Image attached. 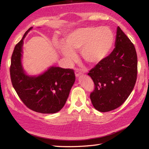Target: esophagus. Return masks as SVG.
Masks as SVG:
<instances>
[{"label":"esophagus","instance_id":"obj_1","mask_svg":"<svg viewBox=\"0 0 149 149\" xmlns=\"http://www.w3.org/2000/svg\"><path fill=\"white\" fill-rule=\"evenodd\" d=\"M75 76H76L77 77H79L80 75H81L82 74H83V73H82L81 72H80L79 70H77L75 72Z\"/></svg>","mask_w":149,"mask_h":149}]
</instances>
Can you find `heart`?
<instances>
[{
	"instance_id": "b5f03b06",
	"label": "heart",
	"mask_w": 149,
	"mask_h": 149,
	"mask_svg": "<svg viewBox=\"0 0 149 149\" xmlns=\"http://www.w3.org/2000/svg\"><path fill=\"white\" fill-rule=\"evenodd\" d=\"M114 34L108 27H84L75 29L66 35L65 43L58 48L68 62L76 59L75 50L81 49L84 60L88 64L96 65L108 55L112 49Z\"/></svg>"
}]
</instances>
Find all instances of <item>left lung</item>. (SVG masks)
Wrapping results in <instances>:
<instances>
[{
	"label": "left lung",
	"instance_id": "obj_1",
	"mask_svg": "<svg viewBox=\"0 0 149 149\" xmlns=\"http://www.w3.org/2000/svg\"><path fill=\"white\" fill-rule=\"evenodd\" d=\"M137 72L135 47L118 27L115 49L88 74L95 84L94 90L90 93L95 108L107 112L121 106L133 90Z\"/></svg>",
	"mask_w": 149,
	"mask_h": 149
}]
</instances>
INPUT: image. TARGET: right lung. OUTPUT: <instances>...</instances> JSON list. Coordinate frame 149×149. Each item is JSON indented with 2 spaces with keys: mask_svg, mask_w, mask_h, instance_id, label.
Here are the masks:
<instances>
[{
  "mask_svg": "<svg viewBox=\"0 0 149 149\" xmlns=\"http://www.w3.org/2000/svg\"><path fill=\"white\" fill-rule=\"evenodd\" d=\"M30 27L15 45L12 54L10 77L18 97L28 108L38 113L50 114L61 110L75 81L74 70L52 66L38 76L24 72L21 58L24 39Z\"/></svg>",
  "mask_w": 149,
  "mask_h": 149,
  "instance_id": "add662e5",
  "label": "right lung"
}]
</instances>
